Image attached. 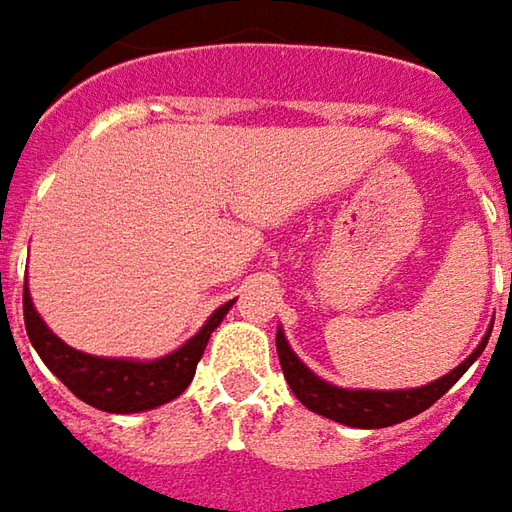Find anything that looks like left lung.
<instances>
[{
	"label": "left lung",
	"mask_w": 512,
	"mask_h": 512,
	"mask_svg": "<svg viewBox=\"0 0 512 512\" xmlns=\"http://www.w3.org/2000/svg\"><path fill=\"white\" fill-rule=\"evenodd\" d=\"M490 330H493V325H490ZM490 330L479 342V347L459 367H453L447 376L422 384V387H407V390H367V387L359 390V387H339V384L325 382L290 350L282 327L276 330V353H279V362H282L293 396L305 404L307 410H313L325 419H333V422L347 424V427L379 430V427L407 422V419L424 413L433 402H439L444 393L462 379L464 370L482 356L487 339H490Z\"/></svg>",
	"instance_id": "left-lung-1"
}]
</instances>
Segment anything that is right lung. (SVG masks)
I'll return each mask as SVG.
<instances>
[{"label": "right lung", "instance_id": "right-lung-1", "mask_svg": "<svg viewBox=\"0 0 512 512\" xmlns=\"http://www.w3.org/2000/svg\"><path fill=\"white\" fill-rule=\"evenodd\" d=\"M233 302L236 299L216 307L196 336H190L182 347L170 350L159 359H110V356H90L62 342L33 307L28 285L22 296L28 339L39 353V359L48 364L50 373L73 396L105 413H145L182 396L187 384L193 382L196 364L205 353L210 333L222 325Z\"/></svg>", "mask_w": 512, "mask_h": 512}]
</instances>
